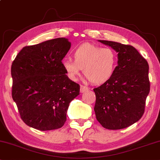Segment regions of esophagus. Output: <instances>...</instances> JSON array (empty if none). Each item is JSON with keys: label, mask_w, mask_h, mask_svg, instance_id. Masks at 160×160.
Wrapping results in <instances>:
<instances>
[{"label": "esophagus", "mask_w": 160, "mask_h": 160, "mask_svg": "<svg viewBox=\"0 0 160 160\" xmlns=\"http://www.w3.org/2000/svg\"><path fill=\"white\" fill-rule=\"evenodd\" d=\"M88 88L86 86H80V92L81 93H84V92H86L88 90Z\"/></svg>", "instance_id": "esophagus-1"}]
</instances>
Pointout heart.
<instances>
[{
    "label": "heart",
    "mask_w": 160,
    "mask_h": 160,
    "mask_svg": "<svg viewBox=\"0 0 160 160\" xmlns=\"http://www.w3.org/2000/svg\"><path fill=\"white\" fill-rule=\"evenodd\" d=\"M74 61L65 59L62 66L68 77L76 80L83 69L86 78L93 84L108 81L113 74L118 58L115 51L109 48H102L92 44H84L73 52Z\"/></svg>",
    "instance_id": "obj_1"
}]
</instances>
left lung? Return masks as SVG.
Returning <instances> with one entry per match:
<instances>
[{
    "label": "left lung",
    "mask_w": 160,
    "mask_h": 160,
    "mask_svg": "<svg viewBox=\"0 0 160 160\" xmlns=\"http://www.w3.org/2000/svg\"><path fill=\"white\" fill-rule=\"evenodd\" d=\"M118 52V66L108 81L93 88L96 118L108 129L127 128L139 121L150 91L148 63L129 44L99 40Z\"/></svg>",
    "instance_id": "left-lung-1"
}]
</instances>
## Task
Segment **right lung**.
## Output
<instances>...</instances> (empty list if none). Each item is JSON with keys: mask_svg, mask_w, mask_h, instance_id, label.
I'll return each instance as SVG.
<instances>
[{"mask_svg": "<svg viewBox=\"0 0 160 160\" xmlns=\"http://www.w3.org/2000/svg\"><path fill=\"white\" fill-rule=\"evenodd\" d=\"M71 43L57 38L24 47L12 64V99L22 120L41 131L62 127L80 85L67 75L62 61Z\"/></svg>", "mask_w": 160, "mask_h": 160, "instance_id": "right-lung-1", "label": "right lung"}]
</instances>
